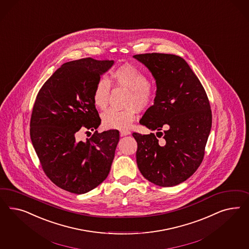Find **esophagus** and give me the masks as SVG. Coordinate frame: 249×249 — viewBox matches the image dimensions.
<instances>
[{"instance_id":"obj_1","label":"esophagus","mask_w":249,"mask_h":249,"mask_svg":"<svg viewBox=\"0 0 249 249\" xmlns=\"http://www.w3.org/2000/svg\"><path fill=\"white\" fill-rule=\"evenodd\" d=\"M121 137H123V136L128 135V134H130V131L128 130V129H121Z\"/></svg>"}]
</instances>
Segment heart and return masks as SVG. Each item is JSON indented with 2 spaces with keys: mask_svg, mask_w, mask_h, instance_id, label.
<instances>
[{
  "mask_svg": "<svg viewBox=\"0 0 249 249\" xmlns=\"http://www.w3.org/2000/svg\"><path fill=\"white\" fill-rule=\"evenodd\" d=\"M116 85L129 90L127 108L107 109L101 116L102 125L106 128H127L135 120L139 110H143L153 103L155 92L149 84L147 75L132 65H122L112 73ZM111 85L105 77L99 78L92 90V101L99 109H104L108 103Z\"/></svg>",
  "mask_w": 249,
  "mask_h": 249,
  "instance_id": "1",
  "label": "heart"
}]
</instances>
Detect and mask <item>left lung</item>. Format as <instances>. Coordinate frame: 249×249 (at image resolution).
I'll return each instance as SVG.
<instances>
[{
	"label": "left lung",
	"mask_w": 249,
	"mask_h": 249,
	"mask_svg": "<svg viewBox=\"0 0 249 249\" xmlns=\"http://www.w3.org/2000/svg\"><path fill=\"white\" fill-rule=\"evenodd\" d=\"M134 57L149 68L157 85L154 104L140 123L158 132L132 133L138 144L137 164L148 181L161 187L174 186L195 174L204 160L212 127L210 102L183 58L160 53ZM163 127L166 130L160 132Z\"/></svg>",
	"instance_id": "left-lung-1"
}]
</instances>
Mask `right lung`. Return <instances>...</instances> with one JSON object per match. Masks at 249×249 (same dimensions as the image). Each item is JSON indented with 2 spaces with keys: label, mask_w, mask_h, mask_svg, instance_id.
<instances>
[{
  "label": "right lung",
  "mask_w": 249,
  "mask_h": 249,
  "mask_svg": "<svg viewBox=\"0 0 249 249\" xmlns=\"http://www.w3.org/2000/svg\"><path fill=\"white\" fill-rule=\"evenodd\" d=\"M113 60L91 57L65 63L43 85L31 115L33 146L45 175L59 188L81 195L96 188L110 171L118 129L98 132L101 120L92 90ZM94 130L86 142L78 131ZM88 132V131H87Z\"/></svg>",
  "instance_id": "add662e5"
}]
</instances>
